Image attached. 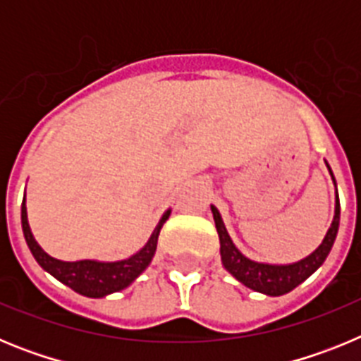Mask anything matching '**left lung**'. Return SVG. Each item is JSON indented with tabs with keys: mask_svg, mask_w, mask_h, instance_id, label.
<instances>
[{
	"mask_svg": "<svg viewBox=\"0 0 361 361\" xmlns=\"http://www.w3.org/2000/svg\"><path fill=\"white\" fill-rule=\"evenodd\" d=\"M325 166L329 170L334 190H336L333 222H331L324 240H322V244L318 245L317 250L312 251L311 255H307V257L296 260V262L271 264L258 262V260L245 257L237 245H235L233 238L229 237L224 220H222V215H220L219 209L212 204L213 220H215V228L220 240V260H222V266L226 267V271H228L233 279H237L238 282L244 283L245 288L253 289L257 293H262L266 296H282L286 293L293 291L304 280H307L325 262V258H327L334 240H336L338 226H340V199H338L336 178H334L329 162L325 161Z\"/></svg>",
	"mask_w": 361,
	"mask_h": 361,
	"instance_id": "1",
	"label": "left lung"
}]
</instances>
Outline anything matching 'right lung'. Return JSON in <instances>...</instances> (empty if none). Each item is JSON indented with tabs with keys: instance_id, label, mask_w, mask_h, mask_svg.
I'll use <instances>...</instances> for the list:
<instances>
[{
	"instance_id": "add662e5",
	"label": "right lung",
	"mask_w": 361,
	"mask_h": 361,
	"mask_svg": "<svg viewBox=\"0 0 361 361\" xmlns=\"http://www.w3.org/2000/svg\"><path fill=\"white\" fill-rule=\"evenodd\" d=\"M171 209H166L159 219L157 226L149 235L148 242L141 250L133 253L132 257L123 258V260H114V262H104V260H94V258H85V260H75V262H66L59 258L50 257L47 251L37 244V240L32 235L30 224H28L27 215V197L21 204V228H23L25 240H27L28 250L34 255L36 262L43 267L47 273L59 280L61 283L68 286L75 293L88 298H104L111 293L123 291L135 282V279L142 271L152 264V258L157 250L159 233L162 226L170 216Z\"/></svg>"
}]
</instances>
